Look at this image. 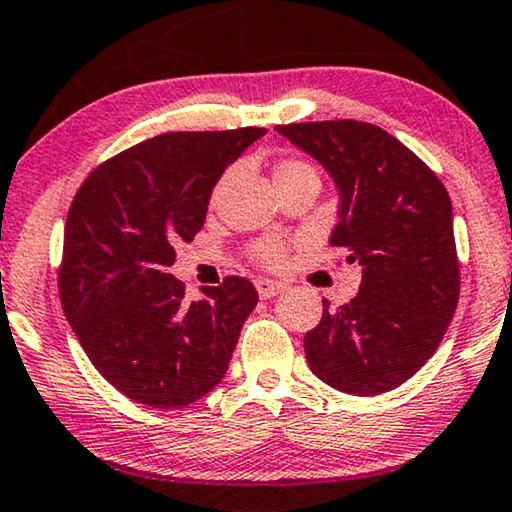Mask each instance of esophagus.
I'll list each match as a JSON object with an SVG mask.
<instances>
[{
  "mask_svg": "<svg viewBox=\"0 0 512 512\" xmlns=\"http://www.w3.org/2000/svg\"><path fill=\"white\" fill-rule=\"evenodd\" d=\"M255 287H257L259 297H262V299H271V297H276V294L285 290L283 283H276V280H269V278L255 280Z\"/></svg>",
  "mask_w": 512,
  "mask_h": 512,
  "instance_id": "34e87169",
  "label": "esophagus"
}]
</instances>
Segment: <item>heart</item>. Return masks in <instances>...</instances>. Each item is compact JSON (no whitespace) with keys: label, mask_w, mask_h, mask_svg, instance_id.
Returning a JSON list of instances; mask_svg holds the SVG:
<instances>
[{"label":"heart","mask_w":512,"mask_h":512,"mask_svg":"<svg viewBox=\"0 0 512 512\" xmlns=\"http://www.w3.org/2000/svg\"><path fill=\"white\" fill-rule=\"evenodd\" d=\"M306 174H315V169L311 164L301 162V160H280L276 167H273V181L283 183L287 178H297V176H306ZM222 190V183L215 187V197ZM285 243L278 239H264L253 246V257L255 262H259L262 266H269V269H278L280 264L285 262Z\"/></svg>","instance_id":"heart-1"}]
</instances>
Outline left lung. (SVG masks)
<instances>
[{
	"instance_id": "obj_1",
	"label": "left lung",
	"mask_w": 512,
	"mask_h": 512,
	"mask_svg": "<svg viewBox=\"0 0 512 512\" xmlns=\"http://www.w3.org/2000/svg\"><path fill=\"white\" fill-rule=\"evenodd\" d=\"M341 194L329 243L362 264L357 297L322 311L304 336L311 371L338 392L373 397L422 369L455 315L459 259L445 185L413 150L371 122L278 125Z\"/></svg>"
}]
</instances>
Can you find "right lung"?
<instances>
[{"mask_svg":"<svg viewBox=\"0 0 512 512\" xmlns=\"http://www.w3.org/2000/svg\"><path fill=\"white\" fill-rule=\"evenodd\" d=\"M264 134L153 136L99 164L71 201L57 273L62 311L104 380L143 406L185 408L225 378L257 290L227 276L187 301L169 266L176 243L204 227L222 171Z\"/></svg>","mask_w":512,"mask_h":512,"instance_id":"add662e5","label":"right lung"}]
</instances>
